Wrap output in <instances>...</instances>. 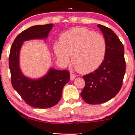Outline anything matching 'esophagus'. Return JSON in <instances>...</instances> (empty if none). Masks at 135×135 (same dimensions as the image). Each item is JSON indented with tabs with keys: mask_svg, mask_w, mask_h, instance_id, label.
Wrapping results in <instances>:
<instances>
[{
	"mask_svg": "<svg viewBox=\"0 0 135 135\" xmlns=\"http://www.w3.org/2000/svg\"><path fill=\"white\" fill-rule=\"evenodd\" d=\"M76 75L74 74H73V73H71L70 74V78H71V80H73V79H74L76 78Z\"/></svg>",
	"mask_w": 135,
	"mask_h": 135,
	"instance_id": "esophagus-1",
	"label": "esophagus"
}]
</instances>
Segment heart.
Instances as JSON below:
<instances>
[{
    "label": "heart",
    "mask_w": 135,
    "mask_h": 135,
    "mask_svg": "<svg viewBox=\"0 0 135 135\" xmlns=\"http://www.w3.org/2000/svg\"><path fill=\"white\" fill-rule=\"evenodd\" d=\"M54 51L61 64H69L71 56L76 70L87 74L95 71L103 63L106 42L102 35L86 28L76 27L62 34L61 44H54Z\"/></svg>",
    "instance_id": "b5f03b06"
}]
</instances>
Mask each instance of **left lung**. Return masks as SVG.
<instances>
[{
  "label": "left lung",
  "instance_id": "obj_1",
  "mask_svg": "<svg viewBox=\"0 0 135 135\" xmlns=\"http://www.w3.org/2000/svg\"><path fill=\"white\" fill-rule=\"evenodd\" d=\"M106 42L104 61L94 72L83 76L85 86L81 93L86 103L98 104L110 100L122 87L126 71L123 44L112 30L98 24Z\"/></svg>",
  "mask_w": 135,
  "mask_h": 135
}]
</instances>
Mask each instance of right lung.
<instances>
[{"label": "right lung", "instance_id": "add662e5", "mask_svg": "<svg viewBox=\"0 0 135 135\" xmlns=\"http://www.w3.org/2000/svg\"><path fill=\"white\" fill-rule=\"evenodd\" d=\"M54 24L34 26L20 33L12 44L9 57L11 83L13 88L29 106L34 108H49L57 104L62 96L64 86L70 79L68 70L50 69L44 77L37 80L26 78L19 68V51L25 41L44 39Z\"/></svg>", "mask_w": 135, "mask_h": 135}]
</instances>
